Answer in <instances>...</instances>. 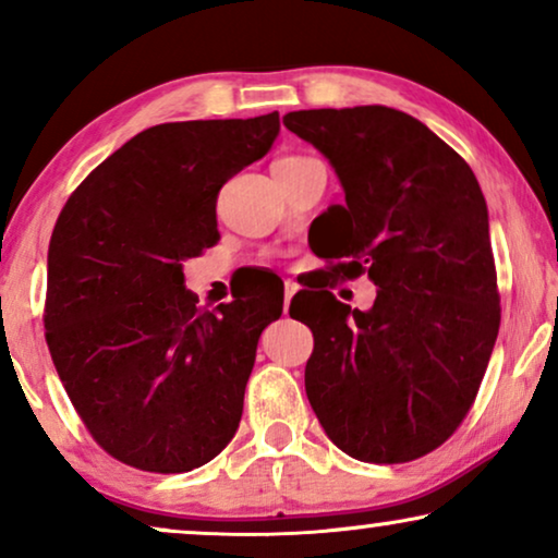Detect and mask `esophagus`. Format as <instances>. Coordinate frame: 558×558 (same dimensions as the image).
Wrapping results in <instances>:
<instances>
[{
	"instance_id": "1",
	"label": "esophagus",
	"mask_w": 558,
	"mask_h": 558,
	"mask_svg": "<svg viewBox=\"0 0 558 558\" xmlns=\"http://www.w3.org/2000/svg\"><path fill=\"white\" fill-rule=\"evenodd\" d=\"M296 289H300V284H296L294 279H287L284 281V315L289 312V302H292V296L296 294Z\"/></svg>"
}]
</instances>
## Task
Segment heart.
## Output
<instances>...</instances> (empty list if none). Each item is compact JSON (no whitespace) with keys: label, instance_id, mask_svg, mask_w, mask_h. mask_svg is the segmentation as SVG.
Here are the masks:
<instances>
[{"label":"heart","instance_id":"b5f03b06","mask_svg":"<svg viewBox=\"0 0 558 558\" xmlns=\"http://www.w3.org/2000/svg\"><path fill=\"white\" fill-rule=\"evenodd\" d=\"M294 159H302V157H284V159H279V162H294Z\"/></svg>","mask_w":558,"mask_h":558}]
</instances>
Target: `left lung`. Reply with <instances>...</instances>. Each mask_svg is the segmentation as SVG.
<instances>
[{
  "mask_svg": "<svg viewBox=\"0 0 558 558\" xmlns=\"http://www.w3.org/2000/svg\"><path fill=\"white\" fill-rule=\"evenodd\" d=\"M345 205L315 218L340 279L368 274V312L317 287L289 315L315 335L304 388L327 437L361 462L424 457L475 401L500 327L490 223L475 172L429 126L388 106L292 111ZM313 310H308V304Z\"/></svg>",
  "mask_w": 558,
  "mask_h": 558,
  "instance_id": "obj_1",
  "label": "left lung"
}]
</instances>
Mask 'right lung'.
I'll list each match as a JSON object with an SVG mask.
<instances>
[{"instance_id":"obj_1","label":"right lung","mask_w":558,"mask_h":558,"mask_svg":"<svg viewBox=\"0 0 558 558\" xmlns=\"http://www.w3.org/2000/svg\"><path fill=\"white\" fill-rule=\"evenodd\" d=\"M277 134V111L144 129L60 210L45 340L90 437L119 462L190 472L239 429L258 338L284 296L201 310L182 262L220 239V187Z\"/></svg>"}]
</instances>
